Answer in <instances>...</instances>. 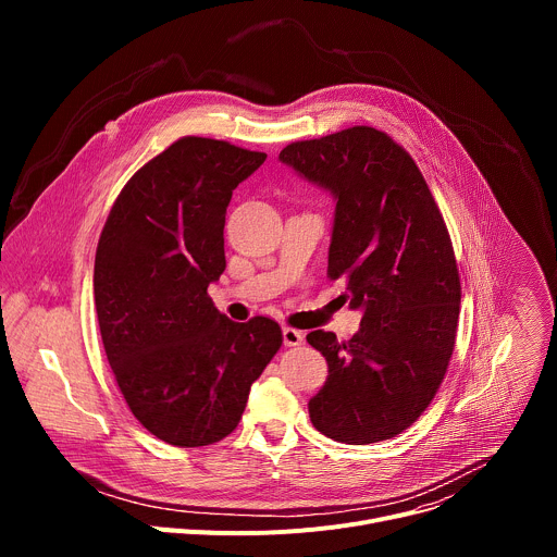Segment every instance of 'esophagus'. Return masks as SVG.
Masks as SVG:
<instances>
[{
	"label": "esophagus",
	"instance_id": "1",
	"mask_svg": "<svg viewBox=\"0 0 557 557\" xmlns=\"http://www.w3.org/2000/svg\"><path fill=\"white\" fill-rule=\"evenodd\" d=\"M282 337H284V346H299L304 342V333L288 326L282 331Z\"/></svg>",
	"mask_w": 557,
	"mask_h": 557
}]
</instances>
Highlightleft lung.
Returning a JSON list of instances; mask_svg holds the SVG:
<instances>
[{
    "label": "left lung",
    "instance_id": "obj_1",
    "mask_svg": "<svg viewBox=\"0 0 557 557\" xmlns=\"http://www.w3.org/2000/svg\"><path fill=\"white\" fill-rule=\"evenodd\" d=\"M280 161L337 200L329 277L363 308L348 342L306 335L329 361L310 421L348 445L392 438L432 404L456 344L460 277L441 209L412 156L368 125L290 143Z\"/></svg>",
    "mask_w": 557,
    "mask_h": 557
}]
</instances>
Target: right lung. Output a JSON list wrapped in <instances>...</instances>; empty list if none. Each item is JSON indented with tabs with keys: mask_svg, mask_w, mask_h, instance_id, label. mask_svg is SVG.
<instances>
[{
	"mask_svg": "<svg viewBox=\"0 0 557 557\" xmlns=\"http://www.w3.org/2000/svg\"><path fill=\"white\" fill-rule=\"evenodd\" d=\"M264 161V151L183 136L127 181L99 237L95 304L108 361L138 423L176 447L228 436L282 346L277 322H231L207 295L226 267L231 194Z\"/></svg>",
	"mask_w": 557,
	"mask_h": 557,
	"instance_id": "right-lung-1",
	"label": "right lung"
}]
</instances>
